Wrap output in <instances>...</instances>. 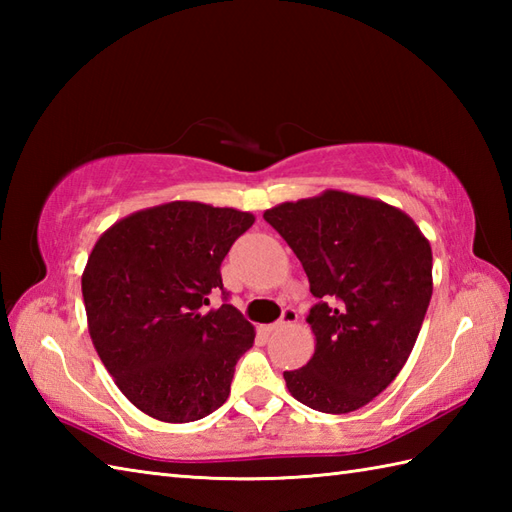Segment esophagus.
<instances>
[{"label": "esophagus", "instance_id": "esophagus-1", "mask_svg": "<svg viewBox=\"0 0 512 512\" xmlns=\"http://www.w3.org/2000/svg\"><path fill=\"white\" fill-rule=\"evenodd\" d=\"M297 319H299V314H297V310L295 308H286L284 310V314H281V319L277 321V323H273V325H268V332H273V330H279V328H286V325H295L297 323Z\"/></svg>", "mask_w": 512, "mask_h": 512}]
</instances>
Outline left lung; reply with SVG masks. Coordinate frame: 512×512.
<instances>
[{
    "label": "left lung",
    "instance_id": "8db88e82",
    "mask_svg": "<svg viewBox=\"0 0 512 512\" xmlns=\"http://www.w3.org/2000/svg\"><path fill=\"white\" fill-rule=\"evenodd\" d=\"M264 220L306 270L314 354L286 387L303 405L350 413L391 385L416 345L433 292L429 239L396 206L328 189Z\"/></svg>",
    "mask_w": 512,
    "mask_h": 512
}]
</instances>
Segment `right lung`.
I'll use <instances>...</instances> for the list:
<instances>
[{"label":"right lung","mask_w":512,"mask_h":512,"mask_svg":"<svg viewBox=\"0 0 512 512\" xmlns=\"http://www.w3.org/2000/svg\"><path fill=\"white\" fill-rule=\"evenodd\" d=\"M253 213L176 200L136 211L96 239L81 277L92 343L147 416L193 422L222 407L255 328L209 306L220 266Z\"/></svg>","instance_id":"add662e5"}]
</instances>
